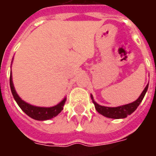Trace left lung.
Returning a JSON list of instances; mask_svg holds the SVG:
<instances>
[{
    "label": "left lung",
    "instance_id": "obj_1",
    "mask_svg": "<svg viewBox=\"0 0 156 156\" xmlns=\"http://www.w3.org/2000/svg\"><path fill=\"white\" fill-rule=\"evenodd\" d=\"M148 86H149V83L146 85V87L144 88V89L142 92V94H141L140 96L139 97L137 100H135L134 102L131 103V104H129V105H123V106H119V107H115V108L101 106V105H98L96 102H94L92 95L91 98L93 99L94 104L96 110L99 114H101L102 115H104L105 117L111 118V119H124V118L127 117L128 115H131L138 108V106L140 105L141 101L143 100L144 95H145L146 92H147Z\"/></svg>",
    "mask_w": 156,
    "mask_h": 156
}]
</instances>
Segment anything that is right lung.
<instances>
[{
	"mask_svg": "<svg viewBox=\"0 0 156 156\" xmlns=\"http://www.w3.org/2000/svg\"><path fill=\"white\" fill-rule=\"evenodd\" d=\"M10 87H11L12 95L17 103V105H19V107L22 108V111L25 112L29 117L32 118L36 120H47V119H49L57 116L59 113L62 112V108H63L64 103L66 101V98H64L61 103H59L58 105L53 106V107H51V108L36 107V106L29 105L27 103L22 100L16 94L14 86H13V83H12V73L10 74Z\"/></svg>",
	"mask_w": 156,
	"mask_h": 156,
	"instance_id": "right-lung-1",
	"label": "right lung"
}]
</instances>
